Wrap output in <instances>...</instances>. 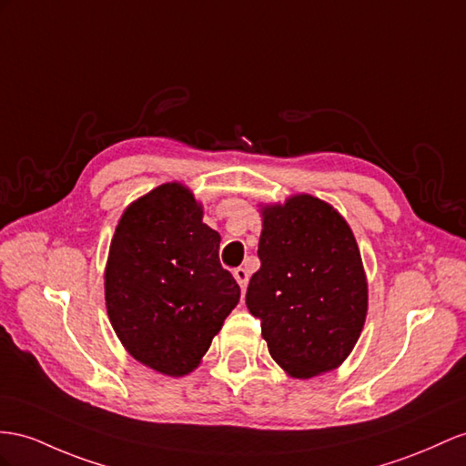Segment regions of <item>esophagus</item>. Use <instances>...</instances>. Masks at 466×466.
<instances>
[{"label":"esophagus","instance_id":"34e87169","mask_svg":"<svg viewBox=\"0 0 466 466\" xmlns=\"http://www.w3.org/2000/svg\"><path fill=\"white\" fill-rule=\"evenodd\" d=\"M232 273H234V279L238 281V285H240L242 291H244V289H246V285H248V278H249L248 269H244V268H236Z\"/></svg>","mask_w":466,"mask_h":466}]
</instances>
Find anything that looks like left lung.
<instances>
[{
	"label": "left lung",
	"mask_w": 466,
	"mask_h": 466,
	"mask_svg": "<svg viewBox=\"0 0 466 466\" xmlns=\"http://www.w3.org/2000/svg\"><path fill=\"white\" fill-rule=\"evenodd\" d=\"M259 269L246 305L285 372L313 378L339 368L360 337L368 283L350 226L329 202L295 195L261 208Z\"/></svg>",
	"instance_id": "obj_1"
}]
</instances>
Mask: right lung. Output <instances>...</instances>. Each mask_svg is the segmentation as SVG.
Masks as SVG:
<instances>
[{"mask_svg":"<svg viewBox=\"0 0 466 466\" xmlns=\"http://www.w3.org/2000/svg\"><path fill=\"white\" fill-rule=\"evenodd\" d=\"M220 234L181 183L137 198L119 218L104 273L106 309L119 342L167 376L200 364L240 288L218 259Z\"/></svg>","mask_w":466,"mask_h":466,"instance_id":"add662e5","label":"right lung"}]
</instances>
